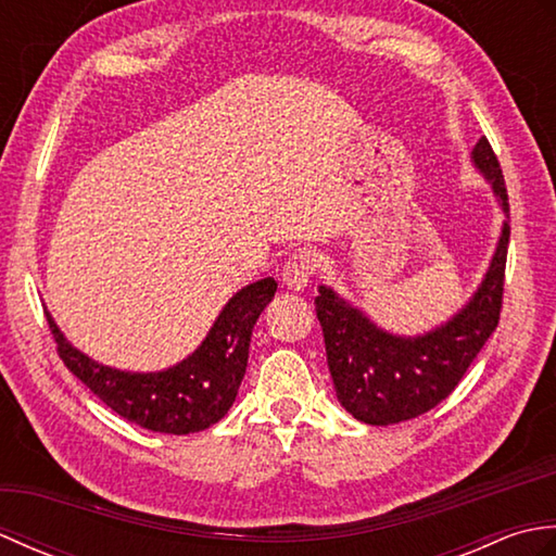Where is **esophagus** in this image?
<instances>
[{
	"instance_id": "34e87169",
	"label": "esophagus",
	"mask_w": 556,
	"mask_h": 556,
	"mask_svg": "<svg viewBox=\"0 0 556 556\" xmlns=\"http://www.w3.org/2000/svg\"><path fill=\"white\" fill-rule=\"evenodd\" d=\"M313 271H315L313 253L311 251H296V253L289 255L285 271H281V281H285L287 289L301 291V289L308 287Z\"/></svg>"
}]
</instances>
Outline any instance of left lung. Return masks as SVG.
<instances>
[{
	"label": "left lung",
	"instance_id": "8db88e82",
	"mask_svg": "<svg viewBox=\"0 0 556 556\" xmlns=\"http://www.w3.org/2000/svg\"><path fill=\"white\" fill-rule=\"evenodd\" d=\"M476 169L492 184L504 215L509 212L500 160L482 136L473 152ZM509 224L504 222L488 275L452 320L420 337L389 334L368 315L320 287L315 299L323 327L327 365L337 399L353 418L368 425H392L428 413L454 392L468 365L500 323Z\"/></svg>",
	"mask_w": 556,
	"mask_h": 556
}]
</instances>
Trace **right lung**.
<instances>
[{"mask_svg":"<svg viewBox=\"0 0 556 556\" xmlns=\"http://www.w3.org/2000/svg\"><path fill=\"white\" fill-rule=\"evenodd\" d=\"M275 291L271 277L236 291L203 344L160 372H126L102 365L71 346L50 313L47 323L59 358L114 413L152 432L191 434L227 416L245 375L253 327Z\"/></svg>","mask_w":556,"mask_h":556,"instance_id":"add662e5","label":"right lung"}]
</instances>
